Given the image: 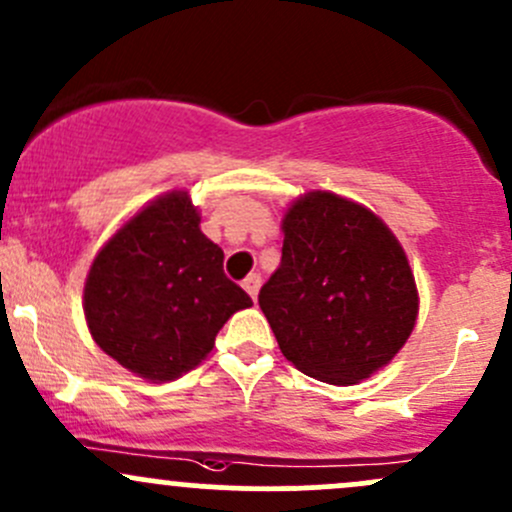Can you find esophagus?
<instances>
[{
	"label": "esophagus",
	"mask_w": 512,
	"mask_h": 512,
	"mask_svg": "<svg viewBox=\"0 0 512 512\" xmlns=\"http://www.w3.org/2000/svg\"><path fill=\"white\" fill-rule=\"evenodd\" d=\"M244 290L246 293L251 295V300H256V295H258V288H261V276H258V273H251V276H246L244 278Z\"/></svg>",
	"instance_id": "34e87169"
}]
</instances>
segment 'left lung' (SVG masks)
I'll return each instance as SVG.
<instances>
[{
    "instance_id": "1",
    "label": "left lung",
    "mask_w": 512,
    "mask_h": 512,
    "mask_svg": "<svg viewBox=\"0 0 512 512\" xmlns=\"http://www.w3.org/2000/svg\"><path fill=\"white\" fill-rule=\"evenodd\" d=\"M283 256L258 305L280 351L317 381L349 386L386 366L417 317L415 278L366 207L310 192L283 219Z\"/></svg>"
}]
</instances>
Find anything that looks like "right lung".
Segmentation results:
<instances>
[{"label":"right lung","mask_w":512,"mask_h":512,"mask_svg":"<svg viewBox=\"0 0 512 512\" xmlns=\"http://www.w3.org/2000/svg\"><path fill=\"white\" fill-rule=\"evenodd\" d=\"M251 298L224 276V251L200 232L185 192H168L104 244L85 283V317L104 354L170 381L212 351Z\"/></svg>","instance_id":"right-lung-1"}]
</instances>
